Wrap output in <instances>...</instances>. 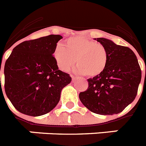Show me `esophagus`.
Wrapping results in <instances>:
<instances>
[{
	"mask_svg": "<svg viewBox=\"0 0 146 146\" xmlns=\"http://www.w3.org/2000/svg\"><path fill=\"white\" fill-rule=\"evenodd\" d=\"M71 77H72V79H73V81H74L75 79H77L76 76H73V75H71Z\"/></svg>",
	"mask_w": 146,
	"mask_h": 146,
	"instance_id": "34e87169",
	"label": "esophagus"
}]
</instances>
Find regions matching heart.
Masks as SVG:
<instances>
[{
    "label": "heart",
    "instance_id": "b5f03b06",
    "mask_svg": "<svg viewBox=\"0 0 146 146\" xmlns=\"http://www.w3.org/2000/svg\"><path fill=\"white\" fill-rule=\"evenodd\" d=\"M59 68L69 70L76 61V70L86 76H100L106 69L109 55L105 46L84 36H71L65 40L64 46H58L54 52Z\"/></svg>",
    "mask_w": 146,
    "mask_h": 146
}]
</instances>
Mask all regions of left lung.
<instances>
[{
	"mask_svg": "<svg viewBox=\"0 0 146 146\" xmlns=\"http://www.w3.org/2000/svg\"><path fill=\"white\" fill-rule=\"evenodd\" d=\"M95 40L107 50V65L100 76L88 79V89L79 93V99L94 113L118 114L137 96L142 76L140 67L130 48L105 38Z\"/></svg>",
	"mask_w": 146,
	"mask_h": 146,
	"instance_id": "8db88e82",
	"label": "left lung"
}]
</instances>
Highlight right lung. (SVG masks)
I'll use <instances>...</instances> for the list:
<instances>
[{
  "mask_svg": "<svg viewBox=\"0 0 146 146\" xmlns=\"http://www.w3.org/2000/svg\"><path fill=\"white\" fill-rule=\"evenodd\" d=\"M61 38L52 34L24 41L7 59L4 89L21 113L40 116L49 112L60 100L63 88L70 83V74L58 70L53 56Z\"/></svg>",
  "mask_w": 146,
  "mask_h": 146,
  "instance_id": "obj_1",
  "label": "right lung"
}]
</instances>
